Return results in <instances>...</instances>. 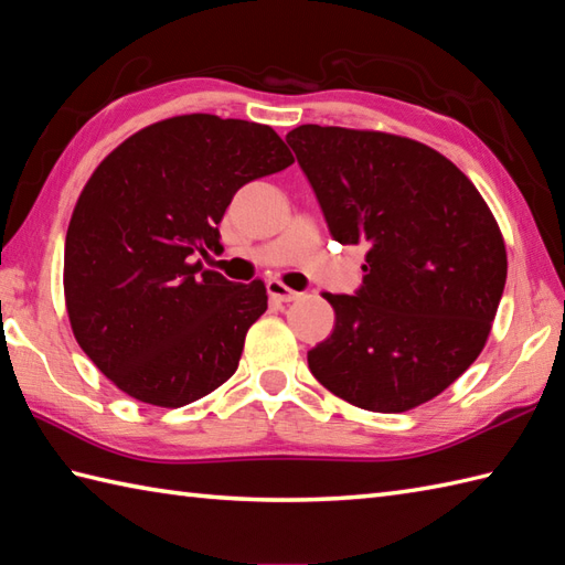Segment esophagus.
Instances as JSON below:
<instances>
[{
  "instance_id": "esophagus-1",
  "label": "esophagus",
  "mask_w": 565,
  "mask_h": 565,
  "mask_svg": "<svg viewBox=\"0 0 565 565\" xmlns=\"http://www.w3.org/2000/svg\"><path fill=\"white\" fill-rule=\"evenodd\" d=\"M266 287H268L270 299H275V302H295V299L299 297V292L290 290V287L280 280H268Z\"/></svg>"
}]
</instances>
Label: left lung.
<instances>
[{"label":"left lung","mask_w":565,"mask_h":565,"mask_svg":"<svg viewBox=\"0 0 565 565\" xmlns=\"http://www.w3.org/2000/svg\"><path fill=\"white\" fill-rule=\"evenodd\" d=\"M338 244H367L355 295H329L335 326L309 370L348 404L404 413L479 358L508 278L493 212L433 147L299 125L287 132Z\"/></svg>","instance_id":"1"}]
</instances>
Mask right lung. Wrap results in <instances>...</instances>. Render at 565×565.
<instances>
[{
    "mask_svg": "<svg viewBox=\"0 0 565 565\" xmlns=\"http://www.w3.org/2000/svg\"><path fill=\"white\" fill-rule=\"evenodd\" d=\"M268 125L191 113L147 125L96 167L65 239V305L94 365L120 392L181 408L239 367L268 295L195 260L248 181L292 164Z\"/></svg>",
    "mask_w": 565,
    "mask_h": 565,
    "instance_id": "right-lung-1",
    "label": "right lung"
}]
</instances>
